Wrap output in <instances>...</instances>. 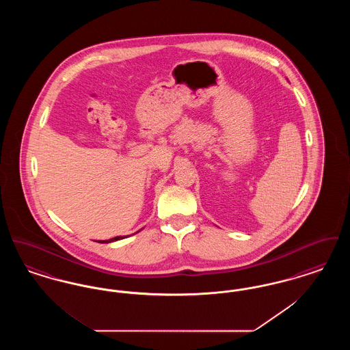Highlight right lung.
<instances>
[{
	"label": "right lung",
	"instance_id": "add662e5",
	"mask_svg": "<svg viewBox=\"0 0 350 350\" xmlns=\"http://www.w3.org/2000/svg\"><path fill=\"white\" fill-rule=\"evenodd\" d=\"M142 230H143V228H142ZM142 230H139L137 232H140ZM126 237H129V234H127V236H116V237H113V239H109V240H98V243H100V244H109V243H113V241H118V240H123V239H126Z\"/></svg>",
	"mask_w": 350,
	"mask_h": 350
}]
</instances>
